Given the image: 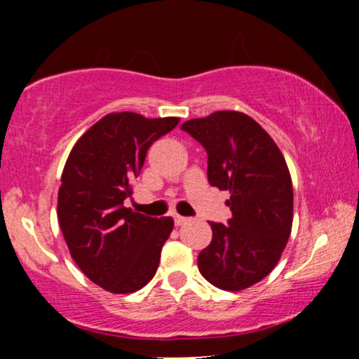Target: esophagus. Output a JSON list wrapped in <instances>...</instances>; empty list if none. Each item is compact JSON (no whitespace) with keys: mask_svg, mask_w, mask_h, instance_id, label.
<instances>
[{"mask_svg":"<svg viewBox=\"0 0 359 359\" xmlns=\"http://www.w3.org/2000/svg\"><path fill=\"white\" fill-rule=\"evenodd\" d=\"M174 221H175V226H182L185 222L189 221V217H184V216H174Z\"/></svg>","mask_w":359,"mask_h":359,"instance_id":"34e87169","label":"esophagus"}]
</instances>
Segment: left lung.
I'll return each instance as SVG.
<instances>
[{
    "label": "left lung",
    "instance_id": "left-lung-1",
    "mask_svg": "<svg viewBox=\"0 0 359 359\" xmlns=\"http://www.w3.org/2000/svg\"><path fill=\"white\" fill-rule=\"evenodd\" d=\"M208 151V180L229 191L228 226L211 222L212 240L199 253L203 277L221 290L240 292L263 280L282 257L294 221L287 162L273 138L240 111H216L185 121Z\"/></svg>",
    "mask_w": 359,
    "mask_h": 359
}]
</instances>
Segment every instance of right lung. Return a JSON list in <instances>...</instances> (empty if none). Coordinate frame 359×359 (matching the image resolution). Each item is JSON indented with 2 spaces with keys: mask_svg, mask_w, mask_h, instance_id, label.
Listing matches in <instances>:
<instances>
[{
  "mask_svg": "<svg viewBox=\"0 0 359 359\" xmlns=\"http://www.w3.org/2000/svg\"><path fill=\"white\" fill-rule=\"evenodd\" d=\"M109 113L72 147L60 177L57 217L71 257L90 282L111 294H131L154 278L174 219L147 217L123 205L148 148L179 125Z\"/></svg>",
  "mask_w": 359,
  "mask_h": 359,
  "instance_id": "obj_1",
  "label": "right lung"
}]
</instances>
